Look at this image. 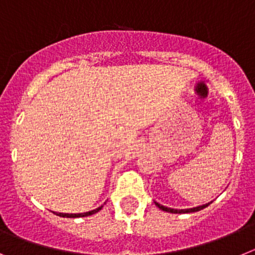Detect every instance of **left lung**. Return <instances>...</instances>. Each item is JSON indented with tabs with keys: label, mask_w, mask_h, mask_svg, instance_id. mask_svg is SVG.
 <instances>
[{
	"label": "left lung",
	"mask_w": 255,
	"mask_h": 255,
	"mask_svg": "<svg viewBox=\"0 0 255 255\" xmlns=\"http://www.w3.org/2000/svg\"><path fill=\"white\" fill-rule=\"evenodd\" d=\"M211 203V202H210ZM210 203H206V205H202V206H198V207H193V208H187V210H175V208H169V207H165V206L160 205V203H157V202H155V205L157 206V207L160 208V210L162 211H166V212H170V213H190V212H197V211H201L203 210V208L207 207Z\"/></svg>",
	"instance_id": "left-lung-1"
}]
</instances>
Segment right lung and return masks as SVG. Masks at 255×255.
Instances as JSON below:
<instances>
[{
    "label": "right lung",
    "instance_id": "right-lung-1",
    "mask_svg": "<svg viewBox=\"0 0 255 255\" xmlns=\"http://www.w3.org/2000/svg\"><path fill=\"white\" fill-rule=\"evenodd\" d=\"M102 208H103V206H100V207L95 208V210L89 211V212H84V213H61V212H53V213H56L57 216H59V217H67V219H76V217L91 216V215H94V213L99 212V211L102 210Z\"/></svg>",
    "mask_w": 255,
    "mask_h": 255
}]
</instances>
